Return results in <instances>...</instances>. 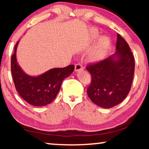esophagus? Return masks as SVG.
Returning <instances> with one entry per match:
<instances>
[{"instance_id": "obj_1", "label": "esophagus", "mask_w": 149, "mask_h": 149, "mask_svg": "<svg viewBox=\"0 0 149 149\" xmlns=\"http://www.w3.org/2000/svg\"><path fill=\"white\" fill-rule=\"evenodd\" d=\"M81 70H83L82 65L80 64H77L76 65H75L74 70L76 71V72H79V71H80Z\"/></svg>"}]
</instances>
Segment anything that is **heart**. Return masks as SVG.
I'll list each match as a JSON object with an SVG mask.
<instances>
[{
    "label": "heart",
    "mask_w": 149,
    "mask_h": 149,
    "mask_svg": "<svg viewBox=\"0 0 149 149\" xmlns=\"http://www.w3.org/2000/svg\"><path fill=\"white\" fill-rule=\"evenodd\" d=\"M93 38H98L100 34L96 30H92L91 32ZM111 44V40L107 36H102L88 56V60L91 62H97L104 59L107 54L108 49Z\"/></svg>",
    "instance_id": "b5f03b06"
}]
</instances>
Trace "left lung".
Returning a JSON list of instances; mask_svg holds the SVG:
<instances>
[{
    "instance_id": "8db88e82",
    "label": "left lung",
    "mask_w": 149,
    "mask_h": 149,
    "mask_svg": "<svg viewBox=\"0 0 149 149\" xmlns=\"http://www.w3.org/2000/svg\"><path fill=\"white\" fill-rule=\"evenodd\" d=\"M135 63L129 45L117 34L116 52L103 61L87 67L91 75L87 95L95 104L104 109L118 105L131 89Z\"/></svg>"
}]
</instances>
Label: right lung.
Returning a JSON list of instances; mask_svg holds the SVG:
<instances>
[{"label":"right lung","instance_id":"add662e5","mask_svg":"<svg viewBox=\"0 0 149 149\" xmlns=\"http://www.w3.org/2000/svg\"><path fill=\"white\" fill-rule=\"evenodd\" d=\"M19 42L18 40L15 45L11 60V73L16 90L30 104L35 107L47 105L56 98L62 81L72 74L74 66L52 68L37 76L28 74L20 67L16 58Z\"/></svg>","mask_w":149,"mask_h":149}]
</instances>
